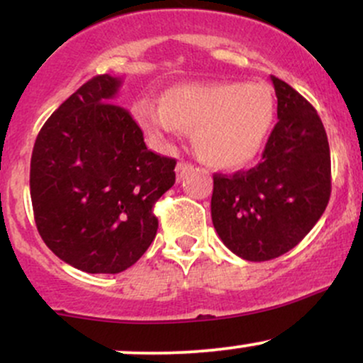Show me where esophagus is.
<instances>
[{"label": "esophagus", "instance_id": "34e87169", "mask_svg": "<svg viewBox=\"0 0 363 363\" xmlns=\"http://www.w3.org/2000/svg\"><path fill=\"white\" fill-rule=\"evenodd\" d=\"M194 169L193 164H189V162H179L177 167H176V174H177V181H181L182 177L186 176L187 172H191V170Z\"/></svg>", "mask_w": 363, "mask_h": 363}]
</instances>
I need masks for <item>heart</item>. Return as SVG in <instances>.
Masks as SVG:
<instances>
[{
  "label": "heart",
  "mask_w": 363,
  "mask_h": 363,
  "mask_svg": "<svg viewBox=\"0 0 363 363\" xmlns=\"http://www.w3.org/2000/svg\"><path fill=\"white\" fill-rule=\"evenodd\" d=\"M274 114L269 86L242 82L179 83L160 95V109L148 102L135 106L136 123L150 138L189 133L199 157L223 170L244 169L259 157Z\"/></svg>",
  "instance_id": "heart-1"
}]
</instances>
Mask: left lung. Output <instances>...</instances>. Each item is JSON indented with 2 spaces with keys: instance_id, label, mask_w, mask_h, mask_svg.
Wrapping results in <instances>:
<instances>
[{
  "instance_id": "obj_1",
  "label": "left lung",
  "mask_w": 363,
  "mask_h": 363,
  "mask_svg": "<svg viewBox=\"0 0 363 363\" xmlns=\"http://www.w3.org/2000/svg\"><path fill=\"white\" fill-rule=\"evenodd\" d=\"M278 99L262 160L247 172L213 176L211 220L222 242L245 261L289 252L312 230L331 196L326 129L314 107L272 77Z\"/></svg>"
}]
</instances>
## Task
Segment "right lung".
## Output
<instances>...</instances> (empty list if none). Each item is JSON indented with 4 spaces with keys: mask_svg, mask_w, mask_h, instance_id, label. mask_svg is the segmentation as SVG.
I'll use <instances>...</instances> for the list:
<instances>
[{
    "mask_svg": "<svg viewBox=\"0 0 363 363\" xmlns=\"http://www.w3.org/2000/svg\"><path fill=\"white\" fill-rule=\"evenodd\" d=\"M121 78L99 74L69 95L37 135L30 198L51 251L85 273L116 274L157 235L153 205L176 182V160L147 148L118 106Z\"/></svg>",
    "mask_w": 363,
    "mask_h": 363,
    "instance_id": "right-lung-1",
    "label": "right lung"
}]
</instances>
